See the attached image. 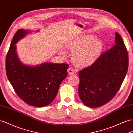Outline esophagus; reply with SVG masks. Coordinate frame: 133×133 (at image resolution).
<instances>
[{"label":"esophagus","instance_id":"esophagus-1","mask_svg":"<svg viewBox=\"0 0 133 133\" xmlns=\"http://www.w3.org/2000/svg\"><path fill=\"white\" fill-rule=\"evenodd\" d=\"M67 71H68V74H69L70 75H73L74 73H75V71L74 70L72 69V68H69L67 70Z\"/></svg>","mask_w":133,"mask_h":133}]
</instances>
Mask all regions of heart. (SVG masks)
Returning <instances> with one entry per match:
<instances>
[{
    "label": "heart",
    "instance_id": "1",
    "mask_svg": "<svg viewBox=\"0 0 133 133\" xmlns=\"http://www.w3.org/2000/svg\"><path fill=\"white\" fill-rule=\"evenodd\" d=\"M92 35H86L71 41L67 48L73 50L71 58L73 62L79 67H88L93 64L100 56L103 48V43L100 39H95ZM61 55L65 56L63 51Z\"/></svg>",
    "mask_w": 133,
    "mask_h": 133
}]
</instances>
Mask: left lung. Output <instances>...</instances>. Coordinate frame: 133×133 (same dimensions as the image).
<instances>
[{"label": "left lung", "mask_w": 133, "mask_h": 133, "mask_svg": "<svg viewBox=\"0 0 133 133\" xmlns=\"http://www.w3.org/2000/svg\"><path fill=\"white\" fill-rule=\"evenodd\" d=\"M115 45L102 53L93 64L79 71V93L90 108L102 106L113 98L127 75L129 57L121 36L116 32Z\"/></svg>", "instance_id": "1"}]
</instances>
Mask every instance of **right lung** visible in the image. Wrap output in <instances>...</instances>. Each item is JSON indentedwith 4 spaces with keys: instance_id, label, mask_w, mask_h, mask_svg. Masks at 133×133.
I'll return each mask as SVG.
<instances>
[{
    "instance_id": "add662e5",
    "label": "right lung",
    "mask_w": 133,
    "mask_h": 133,
    "mask_svg": "<svg viewBox=\"0 0 133 133\" xmlns=\"http://www.w3.org/2000/svg\"><path fill=\"white\" fill-rule=\"evenodd\" d=\"M29 33L28 30L21 29L15 34L6 54V73L22 101L32 106L43 107L52 103L56 98L60 84L67 76L69 66L50 62L36 66L23 64L17 53L16 44Z\"/></svg>"
}]
</instances>
